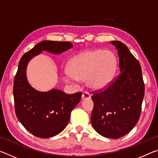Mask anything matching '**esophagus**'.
<instances>
[{"label":"esophagus","instance_id":"esophagus-1","mask_svg":"<svg viewBox=\"0 0 158 158\" xmlns=\"http://www.w3.org/2000/svg\"><path fill=\"white\" fill-rule=\"evenodd\" d=\"M82 100H89V99L90 98V95L89 93H88L86 91H85L83 93L82 96H81Z\"/></svg>","mask_w":158,"mask_h":158}]
</instances>
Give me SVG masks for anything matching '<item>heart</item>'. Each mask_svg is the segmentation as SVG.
Segmentation results:
<instances>
[{
	"mask_svg": "<svg viewBox=\"0 0 158 158\" xmlns=\"http://www.w3.org/2000/svg\"><path fill=\"white\" fill-rule=\"evenodd\" d=\"M116 66V58L110 51H86L70 60L65 79L69 81L86 79V84L90 89H103L111 83Z\"/></svg>",
	"mask_w": 158,
	"mask_h": 158,
	"instance_id": "1",
	"label": "heart"
}]
</instances>
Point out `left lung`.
<instances>
[{
    "instance_id": "left-lung-1",
    "label": "left lung",
    "mask_w": 158,
    "mask_h": 158,
    "mask_svg": "<svg viewBox=\"0 0 158 158\" xmlns=\"http://www.w3.org/2000/svg\"><path fill=\"white\" fill-rule=\"evenodd\" d=\"M118 50L120 73L105 89L93 91L91 123L103 137L118 139L139 119L145 86L138 60L125 44L110 42Z\"/></svg>"
}]
</instances>
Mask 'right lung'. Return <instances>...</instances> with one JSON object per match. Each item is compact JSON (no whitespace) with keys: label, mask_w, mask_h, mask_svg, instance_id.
<instances>
[{"label":"right lung","mask_w":158,"mask_h":158,"mask_svg":"<svg viewBox=\"0 0 158 158\" xmlns=\"http://www.w3.org/2000/svg\"><path fill=\"white\" fill-rule=\"evenodd\" d=\"M73 47L69 42L45 40L25 53L19 63L13 85L16 116L35 137L49 138L62 132L69 121L71 111L80 102L82 93L67 94L56 89L37 91L27 81L26 66L32 58L42 51L59 54Z\"/></svg>","instance_id":"add662e5"}]
</instances>
